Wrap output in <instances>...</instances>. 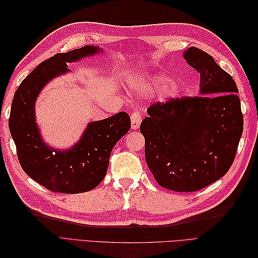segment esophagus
Returning <instances> with one entry per match:
<instances>
[{
  "label": "esophagus",
  "instance_id": "1",
  "mask_svg": "<svg viewBox=\"0 0 258 258\" xmlns=\"http://www.w3.org/2000/svg\"><path fill=\"white\" fill-rule=\"evenodd\" d=\"M130 117H131V128L138 129L140 127V123H141V120H142L141 114H140V112L138 110H135L131 112Z\"/></svg>",
  "mask_w": 258,
  "mask_h": 258
}]
</instances>
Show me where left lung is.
<instances>
[{"label": "left lung", "instance_id": "left-lung-1", "mask_svg": "<svg viewBox=\"0 0 258 258\" xmlns=\"http://www.w3.org/2000/svg\"><path fill=\"white\" fill-rule=\"evenodd\" d=\"M184 58L200 74V96L153 103L140 131L156 182L189 192L228 172L243 131V115L235 81L212 56L190 47Z\"/></svg>", "mask_w": 258, "mask_h": 258}]
</instances>
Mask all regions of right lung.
<instances>
[{
    "instance_id": "1",
    "label": "right lung",
    "mask_w": 258,
    "mask_h": 258,
    "mask_svg": "<svg viewBox=\"0 0 258 258\" xmlns=\"http://www.w3.org/2000/svg\"><path fill=\"white\" fill-rule=\"evenodd\" d=\"M99 51V47L56 53L43 61L23 80L15 92L10 115V131L22 170L53 192L89 191L102 182L114 145L131 127L126 112L88 124L80 142L71 150H52L42 141L34 120L35 99L45 84L69 71L68 62Z\"/></svg>"
}]
</instances>
